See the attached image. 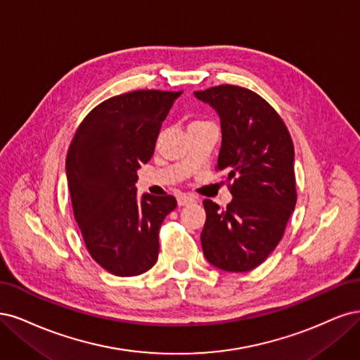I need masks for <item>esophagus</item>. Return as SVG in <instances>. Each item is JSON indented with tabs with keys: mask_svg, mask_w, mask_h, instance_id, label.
I'll return each instance as SVG.
<instances>
[{
	"mask_svg": "<svg viewBox=\"0 0 360 360\" xmlns=\"http://www.w3.org/2000/svg\"><path fill=\"white\" fill-rule=\"evenodd\" d=\"M195 199L193 195H188V194H182V195H179L178 197V205L179 206H185V205H190V203H193Z\"/></svg>",
	"mask_w": 360,
	"mask_h": 360,
	"instance_id": "esophagus-1",
	"label": "esophagus"
}]
</instances>
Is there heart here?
Masks as SVG:
<instances>
[{
	"instance_id": "b5f03b06",
	"label": "heart",
	"mask_w": 360,
	"mask_h": 360,
	"mask_svg": "<svg viewBox=\"0 0 360 360\" xmlns=\"http://www.w3.org/2000/svg\"><path fill=\"white\" fill-rule=\"evenodd\" d=\"M202 121H195V122H193V124H200Z\"/></svg>"
}]
</instances>
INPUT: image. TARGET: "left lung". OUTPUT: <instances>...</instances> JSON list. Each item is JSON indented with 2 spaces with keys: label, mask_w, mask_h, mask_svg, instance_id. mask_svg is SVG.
<instances>
[{
  "label": "left lung",
  "mask_w": 360,
  "mask_h": 360,
  "mask_svg": "<svg viewBox=\"0 0 360 360\" xmlns=\"http://www.w3.org/2000/svg\"><path fill=\"white\" fill-rule=\"evenodd\" d=\"M194 96L218 113L221 148L217 169L227 173L233 199L224 211L203 200L206 260L226 272H248L280 243L296 205L295 148L280 115L256 92L219 85Z\"/></svg>",
  "instance_id": "8db88e82"
}]
</instances>
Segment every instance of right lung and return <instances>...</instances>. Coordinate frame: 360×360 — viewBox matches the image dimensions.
Masks as SVG:
<instances>
[{
  "label": "right lung",
  "mask_w": 360,
  "mask_h": 360,
  "mask_svg": "<svg viewBox=\"0 0 360 360\" xmlns=\"http://www.w3.org/2000/svg\"><path fill=\"white\" fill-rule=\"evenodd\" d=\"M182 92L133 91L92 109L68 148L65 172L75 218L101 268L117 276L149 271L173 195L137 197V170L154 154L161 122Z\"/></svg>",
  "instance_id": "right-lung-1"
}]
</instances>
